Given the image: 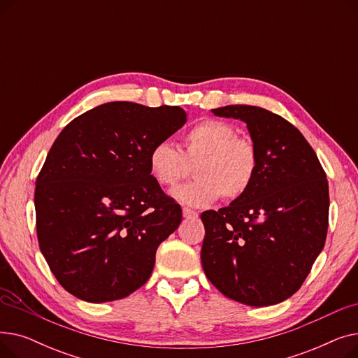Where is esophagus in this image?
I'll return each mask as SVG.
<instances>
[{
    "label": "esophagus",
    "instance_id": "34e87169",
    "mask_svg": "<svg viewBox=\"0 0 358 358\" xmlns=\"http://www.w3.org/2000/svg\"><path fill=\"white\" fill-rule=\"evenodd\" d=\"M182 216L185 219H189V217H197L199 215H197V212H194V210H192L189 208H182Z\"/></svg>",
    "mask_w": 358,
    "mask_h": 358
}]
</instances>
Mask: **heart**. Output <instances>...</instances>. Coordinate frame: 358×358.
Listing matches in <instances>:
<instances>
[{"mask_svg":"<svg viewBox=\"0 0 358 358\" xmlns=\"http://www.w3.org/2000/svg\"><path fill=\"white\" fill-rule=\"evenodd\" d=\"M181 152L166 141L155 143L148 154L149 174L161 187H174L196 166V181L171 192L178 201L206 208L220 197L227 201L245 194L258 173V149L252 141L239 138L227 122L206 119L185 131Z\"/></svg>","mask_w":358,"mask_h":358,"instance_id":"b5f03b06","label":"heart"}]
</instances>
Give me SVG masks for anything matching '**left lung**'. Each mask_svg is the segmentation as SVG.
<instances>
[{
    "label": "left lung",
    "mask_w": 358,
    "mask_h": 358,
    "mask_svg": "<svg viewBox=\"0 0 358 358\" xmlns=\"http://www.w3.org/2000/svg\"><path fill=\"white\" fill-rule=\"evenodd\" d=\"M212 111L247 123L259 164L245 194L201 213L203 270L222 294L239 303L277 305L303 285L325 245L327 174L303 135L281 116L242 104Z\"/></svg>",
    "instance_id": "obj_1"
}]
</instances>
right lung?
Instances as JSON below:
<instances>
[{
	"mask_svg": "<svg viewBox=\"0 0 358 358\" xmlns=\"http://www.w3.org/2000/svg\"><path fill=\"white\" fill-rule=\"evenodd\" d=\"M187 122L178 106L111 101L68 123L36 180L41 251L59 285L85 302L129 296L152 274L181 208L150 177L148 154Z\"/></svg>",
	"mask_w": 358,
	"mask_h": 358,
	"instance_id": "1",
	"label": "right lung"
}]
</instances>
